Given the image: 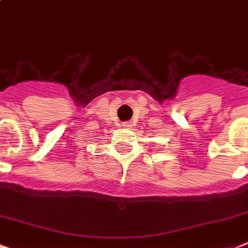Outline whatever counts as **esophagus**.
<instances>
[{
  "label": "esophagus",
  "instance_id": "obj_1",
  "mask_svg": "<svg viewBox=\"0 0 248 248\" xmlns=\"http://www.w3.org/2000/svg\"><path fill=\"white\" fill-rule=\"evenodd\" d=\"M130 124H132L130 122H125V123H123V126H124V128H129V126H130Z\"/></svg>",
  "mask_w": 248,
  "mask_h": 248
}]
</instances>
